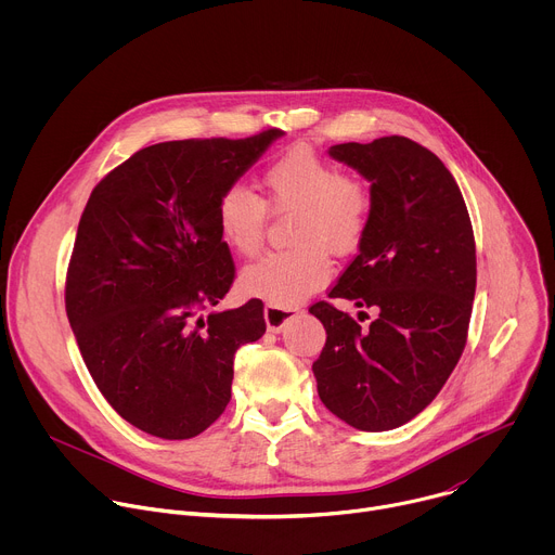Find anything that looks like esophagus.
I'll return each mask as SVG.
<instances>
[{
	"mask_svg": "<svg viewBox=\"0 0 555 555\" xmlns=\"http://www.w3.org/2000/svg\"><path fill=\"white\" fill-rule=\"evenodd\" d=\"M298 313H300V309L294 307V305H289V307H274V305H268V307L263 309L268 332H281L289 321L296 319Z\"/></svg>",
	"mask_w": 555,
	"mask_h": 555,
	"instance_id": "34e87169",
	"label": "esophagus"
}]
</instances>
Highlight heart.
<instances>
[{"label":"heart","mask_w":555,"mask_h":555,"mask_svg":"<svg viewBox=\"0 0 555 555\" xmlns=\"http://www.w3.org/2000/svg\"><path fill=\"white\" fill-rule=\"evenodd\" d=\"M266 199L242 184L228 186L215 208L221 242L242 257H255L266 240L268 206L272 212L294 210L289 250L270 253L248 266L240 287L274 307H289L321 289L332 276V259L356 253L373 215V197L364 182L343 176L319 151L294 144L266 167Z\"/></svg>","instance_id":"1"}]
</instances>
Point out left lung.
<instances>
[{
    "label": "left lung",
    "mask_w": 555,
    "mask_h": 555,
    "mask_svg": "<svg viewBox=\"0 0 555 555\" xmlns=\"http://www.w3.org/2000/svg\"><path fill=\"white\" fill-rule=\"evenodd\" d=\"M330 155L364 176L373 197L360 253L330 298L371 307L375 319L362 327L332 302H313L327 343L311 371L336 417L390 430L437 398L465 349L477 289L472 221L452 173L411 138L334 144Z\"/></svg>",
    "instance_id": "obj_1"
}]
</instances>
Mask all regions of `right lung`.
I'll list each match as a JSON object with an SVG mask.
<instances>
[{"label": "right lung", "mask_w": 555, "mask_h": 555, "mask_svg": "<svg viewBox=\"0 0 555 555\" xmlns=\"http://www.w3.org/2000/svg\"><path fill=\"white\" fill-rule=\"evenodd\" d=\"M173 140L135 151L92 191L65 279V311L103 398L131 426L191 439L228 406L232 362L266 334L263 302L202 311L234 263L215 208L281 138Z\"/></svg>", "instance_id": "right-lung-1"}]
</instances>
